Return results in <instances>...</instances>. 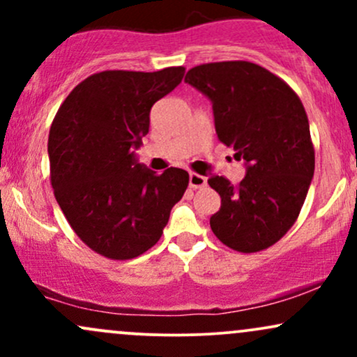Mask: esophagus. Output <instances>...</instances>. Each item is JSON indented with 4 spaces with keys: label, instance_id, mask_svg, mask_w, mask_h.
<instances>
[{
    "label": "esophagus",
    "instance_id": "esophagus-1",
    "mask_svg": "<svg viewBox=\"0 0 357 357\" xmlns=\"http://www.w3.org/2000/svg\"><path fill=\"white\" fill-rule=\"evenodd\" d=\"M206 186V178L198 173H190V188L192 190H198V188Z\"/></svg>",
    "mask_w": 357,
    "mask_h": 357
}]
</instances>
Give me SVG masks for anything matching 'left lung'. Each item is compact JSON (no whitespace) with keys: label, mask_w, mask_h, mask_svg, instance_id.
<instances>
[{"label":"left lung","mask_w":357,"mask_h":357,"mask_svg":"<svg viewBox=\"0 0 357 357\" xmlns=\"http://www.w3.org/2000/svg\"><path fill=\"white\" fill-rule=\"evenodd\" d=\"M184 82L210 97L218 139L247 161L238 184L208 179L221 196L210 218L213 233L241 253L272 247L296 223L314 176L304 105L280 77L245 60L198 65Z\"/></svg>","instance_id":"8db88e82"}]
</instances>
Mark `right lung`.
Returning a JSON list of instances; mask_svg holds the SVG:
<instances>
[{
    "label": "right lung",
    "mask_w": 357,
    "mask_h": 357,
    "mask_svg": "<svg viewBox=\"0 0 357 357\" xmlns=\"http://www.w3.org/2000/svg\"><path fill=\"white\" fill-rule=\"evenodd\" d=\"M184 70L93 73L68 93L52 122L56 203L77 236L110 260H130L154 247L190 183L184 169L155 174L132 153L149 132L154 102L179 85Z\"/></svg>",
    "instance_id": "right-lung-1"
}]
</instances>
